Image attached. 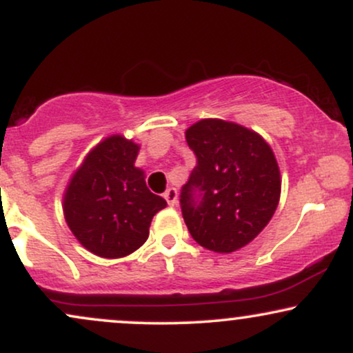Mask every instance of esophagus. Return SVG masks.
<instances>
[{"label":"esophagus","instance_id":"obj_1","mask_svg":"<svg viewBox=\"0 0 353 353\" xmlns=\"http://www.w3.org/2000/svg\"><path fill=\"white\" fill-rule=\"evenodd\" d=\"M164 199L168 201V204L172 205V208H174V205H177V189L169 188L164 192Z\"/></svg>","mask_w":353,"mask_h":353}]
</instances>
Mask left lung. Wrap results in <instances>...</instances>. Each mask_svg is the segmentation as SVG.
<instances>
[{
	"instance_id": "1",
	"label": "left lung",
	"mask_w": 353,
	"mask_h": 353,
	"mask_svg": "<svg viewBox=\"0 0 353 353\" xmlns=\"http://www.w3.org/2000/svg\"><path fill=\"white\" fill-rule=\"evenodd\" d=\"M197 157L181 192L190 236L204 249L236 252L269 224L281 199V171L261 134L224 119H201L185 131Z\"/></svg>"
}]
</instances>
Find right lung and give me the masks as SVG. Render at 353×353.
Listing matches in <instances>:
<instances>
[{"label": "right lung", "instance_id": "1", "mask_svg": "<svg viewBox=\"0 0 353 353\" xmlns=\"http://www.w3.org/2000/svg\"><path fill=\"white\" fill-rule=\"evenodd\" d=\"M139 144L112 134L88 152L68 182V228L89 252L104 259L132 254L148 241L152 217L168 205L148 189L136 168Z\"/></svg>", "mask_w": 353, "mask_h": 353}]
</instances>
